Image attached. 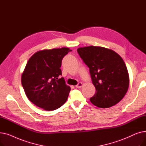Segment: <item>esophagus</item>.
<instances>
[{"label":"esophagus","instance_id":"obj_1","mask_svg":"<svg viewBox=\"0 0 146 146\" xmlns=\"http://www.w3.org/2000/svg\"><path fill=\"white\" fill-rule=\"evenodd\" d=\"M82 86V83L79 82V83L78 84V85L76 86V88H81Z\"/></svg>","mask_w":146,"mask_h":146}]
</instances>
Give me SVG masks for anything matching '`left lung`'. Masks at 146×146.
I'll return each mask as SVG.
<instances>
[{
	"mask_svg": "<svg viewBox=\"0 0 146 146\" xmlns=\"http://www.w3.org/2000/svg\"><path fill=\"white\" fill-rule=\"evenodd\" d=\"M77 51L89 68L96 89L90 102L102 108L118 104L129 86L128 73L122 58L112 50L96 46L79 48Z\"/></svg>",
	"mask_w": 146,
	"mask_h": 146,
	"instance_id": "obj_1",
	"label": "left lung"
}]
</instances>
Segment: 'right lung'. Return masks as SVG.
Segmentation results:
<instances>
[{"label": "right lung", "mask_w": 146, "mask_h": 146, "mask_svg": "<svg viewBox=\"0 0 146 146\" xmlns=\"http://www.w3.org/2000/svg\"><path fill=\"white\" fill-rule=\"evenodd\" d=\"M68 48L44 50L31 57L22 74L25 93L36 106L46 111L59 108L67 101L70 88L61 76L63 57L71 51Z\"/></svg>", "instance_id": "right-lung-1"}]
</instances>
